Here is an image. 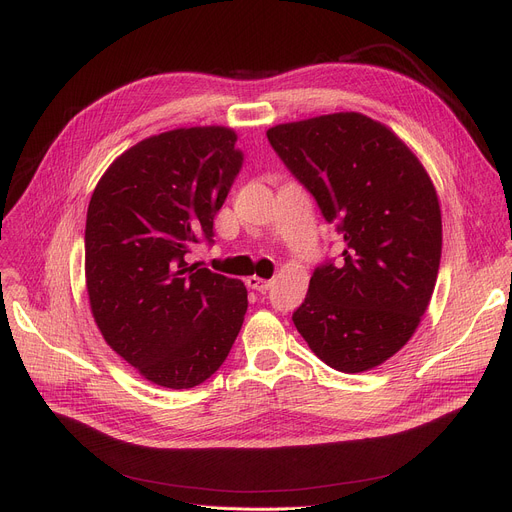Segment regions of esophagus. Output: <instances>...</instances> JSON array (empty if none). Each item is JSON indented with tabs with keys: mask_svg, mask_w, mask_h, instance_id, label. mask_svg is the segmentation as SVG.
<instances>
[{
	"mask_svg": "<svg viewBox=\"0 0 512 512\" xmlns=\"http://www.w3.org/2000/svg\"><path fill=\"white\" fill-rule=\"evenodd\" d=\"M247 286L253 288V290L263 292V290H267V288L272 286V282L265 280V278H259V276H249V278H247Z\"/></svg>",
	"mask_w": 512,
	"mask_h": 512,
	"instance_id": "34e87169",
	"label": "esophagus"
}]
</instances>
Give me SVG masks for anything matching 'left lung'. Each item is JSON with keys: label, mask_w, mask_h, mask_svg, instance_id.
Wrapping results in <instances>:
<instances>
[{"label": "left lung", "mask_w": 512, "mask_h": 512, "mask_svg": "<svg viewBox=\"0 0 512 512\" xmlns=\"http://www.w3.org/2000/svg\"><path fill=\"white\" fill-rule=\"evenodd\" d=\"M267 141L344 238L342 259L315 267L294 326L332 369L382 365L434 294L442 215L432 180L388 126L357 112L278 124Z\"/></svg>", "instance_id": "left-lung-1"}]
</instances>
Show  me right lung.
Returning a JSON list of instances; mask_svg holds the SVG:
<instances>
[{"mask_svg":"<svg viewBox=\"0 0 512 512\" xmlns=\"http://www.w3.org/2000/svg\"><path fill=\"white\" fill-rule=\"evenodd\" d=\"M236 132L176 128L124 151L97 182L85 228L95 324L145 380L186 390L226 361L249 307L240 280L188 265L242 168Z\"/></svg>","mask_w":512,"mask_h":512,"instance_id":"obj_1","label":"right lung"}]
</instances>
